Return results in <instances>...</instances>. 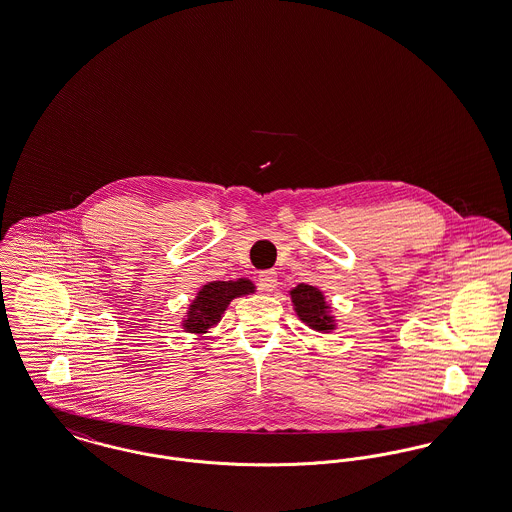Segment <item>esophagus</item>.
<instances>
[{
  "label": "esophagus",
  "mask_w": 512,
  "mask_h": 512,
  "mask_svg": "<svg viewBox=\"0 0 512 512\" xmlns=\"http://www.w3.org/2000/svg\"><path fill=\"white\" fill-rule=\"evenodd\" d=\"M259 286H261V290H265V292H272V290L278 286V274H276V270H263V272L259 274Z\"/></svg>",
  "instance_id": "34e87169"
}]
</instances>
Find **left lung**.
<instances>
[{"label":"left lung","mask_w":512,"mask_h":512,"mask_svg":"<svg viewBox=\"0 0 512 512\" xmlns=\"http://www.w3.org/2000/svg\"><path fill=\"white\" fill-rule=\"evenodd\" d=\"M290 297H292L293 309L297 317L303 320L311 330L324 332V334L336 330V318L330 313L332 307L326 303L324 293L318 288L309 284H299L290 292Z\"/></svg>","instance_id":"8db88e82"}]
</instances>
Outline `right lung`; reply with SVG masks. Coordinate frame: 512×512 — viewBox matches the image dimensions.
Instances as JSON below:
<instances>
[{"label":"right lung","mask_w":512,"mask_h":512,"mask_svg":"<svg viewBox=\"0 0 512 512\" xmlns=\"http://www.w3.org/2000/svg\"><path fill=\"white\" fill-rule=\"evenodd\" d=\"M255 292V286L247 278L228 280V282H207L195 295L188 307L186 318L182 320V328L190 334H207L219 322L222 313L230 305L232 299Z\"/></svg>","instance_id":"1"}]
</instances>
